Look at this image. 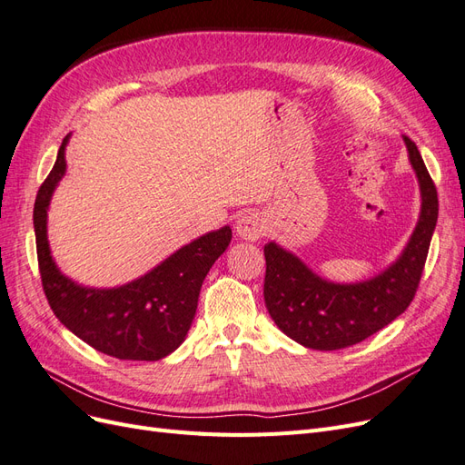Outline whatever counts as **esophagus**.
I'll return each instance as SVG.
<instances>
[{
	"label": "esophagus",
	"instance_id": "esophagus-1",
	"mask_svg": "<svg viewBox=\"0 0 465 465\" xmlns=\"http://www.w3.org/2000/svg\"><path fill=\"white\" fill-rule=\"evenodd\" d=\"M236 234L244 238V241H258L267 231L265 219L256 213V211H246L241 217L236 219Z\"/></svg>",
	"mask_w": 465,
	"mask_h": 465
}]
</instances>
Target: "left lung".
<instances>
[{"instance_id":"left-lung-1","label":"left lung","mask_w":465,"mask_h":465,"mask_svg":"<svg viewBox=\"0 0 465 465\" xmlns=\"http://www.w3.org/2000/svg\"><path fill=\"white\" fill-rule=\"evenodd\" d=\"M419 180L420 213L398 260L359 283H333L275 242L263 246V299L277 328L297 343L335 351L361 343L396 320L415 297L439 219V198L423 157L403 135Z\"/></svg>"}]
</instances>
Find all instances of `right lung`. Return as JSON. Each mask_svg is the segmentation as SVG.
<instances>
[{"instance_id": "add662e5", "label": "right lung", "mask_w": 465, "mask_h": 465, "mask_svg": "<svg viewBox=\"0 0 465 465\" xmlns=\"http://www.w3.org/2000/svg\"><path fill=\"white\" fill-rule=\"evenodd\" d=\"M65 135L35 202L38 267L46 299L64 326L104 355L122 361H159L186 340L211 265L231 244V227L211 231L176 250L130 283L94 289L75 283L55 265L48 244V207L65 174Z\"/></svg>"}]
</instances>
